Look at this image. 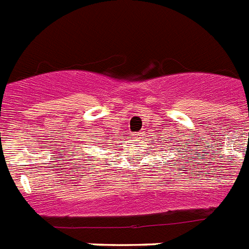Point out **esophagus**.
I'll use <instances>...</instances> for the list:
<instances>
[{
  "mask_svg": "<svg viewBox=\"0 0 249 249\" xmlns=\"http://www.w3.org/2000/svg\"><path fill=\"white\" fill-rule=\"evenodd\" d=\"M133 135H134V138L137 139L142 138V133H141V131H138V133H133Z\"/></svg>",
  "mask_w": 249,
  "mask_h": 249,
  "instance_id": "34e87169",
  "label": "esophagus"
}]
</instances>
